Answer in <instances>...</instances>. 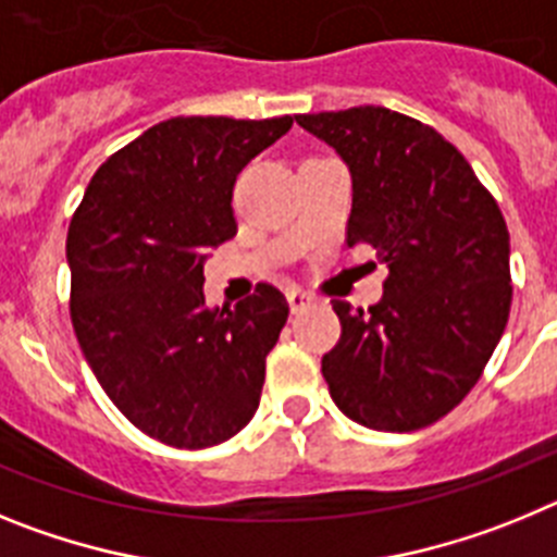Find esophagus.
<instances>
[{"label": "esophagus", "instance_id": "34e87169", "mask_svg": "<svg viewBox=\"0 0 557 557\" xmlns=\"http://www.w3.org/2000/svg\"><path fill=\"white\" fill-rule=\"evenodd\" d=\"M287 301H289V309H293V312H304V309L312 304V295L304 293V289H289Z\"/></svg>", "mask_w": 557, "mask_h": 557}]
</instances>
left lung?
<instances>
[{"instance_id": "left-lung-1", "label": "left lung", "mask_w": 557, "mask_h": 557, "mask_svg": "<svg viewBox=\"0 0 557 557\" xmlns=\"http://www.w3.org/2000/svg\"><path fill=\"white\" fill-rule=\"evenodd\" d=\"M351 172L348 248L387 264L382 301H337L339 343L323 354L334 405L379 432H412L476 385L510 312V236L471 164L435 127L391 108L298 113Z\"/></svg>"}]
</instances>
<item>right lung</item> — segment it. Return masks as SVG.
I'll return each instance as SVG.
<instances>
[{
  "label": "right lung",
  "instance_id": "obj_1",
  "mask_svg": "<svg viewBox=\"0 0 557 557\" xmlns=\"http://www.w3.org/2000/svg\"><path fill=\"white\" fill-rule=\"evenodd\" d=\"M293 116H175L95 172L66 236L72 326L97 382L133 426L178 449L248 426L264 359L287 323L273 284L209 309L203 264L236 234V175Z\"/></svg>",
  "mask_w": 557,
  "mask_h": 557
}]
</instances>
